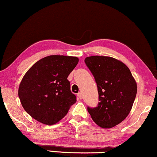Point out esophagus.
Returning a JSON list of instances; mask_svg holds the SVG:
<instances>
[{
    "label": "esophagus",
    "instance_id": "34e87169",
    "mask_svg": "<svg viewBox=\"0 0 157 157\" xmlns=\"http://www.w3.org/2000/svg\"><path fill=\"white\" fill-rule=\"evenodd\" d=\"M77 96H78V98L80 99H82V98H83L82 93L81 92H79L78 93H77Z\"/></svg>",
    "mask_w": 157,
    "mask_h": 157
}]
</instances>
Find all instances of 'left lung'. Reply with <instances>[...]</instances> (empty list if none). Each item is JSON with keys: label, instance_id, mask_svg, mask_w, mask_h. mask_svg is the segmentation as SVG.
<instances>
[{"label": "left lung", "instance_id": "8db88e82", "mask_svg": "<svg viewBox=\"0 0 157 157\" xmlns=\"http://www.w3.org/2000/svg\"><path fill=\"white\" fill-rule=\"evenodd\" d=\"M85 63L94 77L98 93L97 106H88L91 118L103 128L117 125L131 110L137 93L136 80L125 64L112 57L89 56Z\"/></svg>", "mask_w": 157, "mask_h": 157}]
</instances>
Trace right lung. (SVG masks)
Returning a JSON list of instances; mask_svg holds the SVG:
<instances>
[{
	"label": "right lung",
	"mask_w": 157,
	"mask_h": 157,
	"mask_svg": "<svg viewBox=\"0 0 157 157\" xmlns=\"http://www.w3.org/2000/svg\"><path fill=\"white\" fill-rule=\"evenodd\" d=\"M78 61L77 57L52 55L37 61L27 71L18 93L32 117L51 125L66 116L77 101L67 77Z\"/></svg>",
	"instance_id": "obj_1"
}]
</instances>
